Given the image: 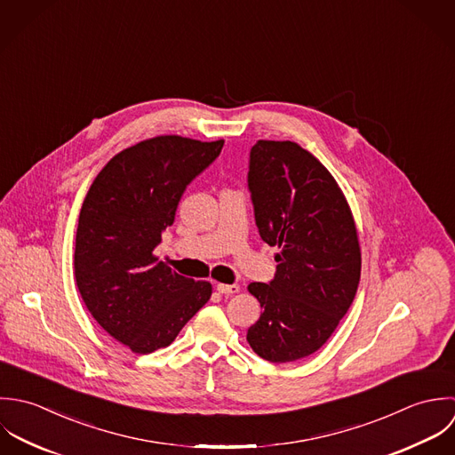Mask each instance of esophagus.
<instances>
[{
	"label": "esophagus",
	"mask_w": 455,
	"mask_h": 455,
	"mask_svg": "<svg viewBox=\"0 0 455 455\" xmlns=\"http://www.w3.org/2000/svg\"><path fill=\"white\" fill-rule=\"evenodd\" d=\"M216 290L223 295H234V293H239L241 286L239 284H223V283H218L216 284Z\"/></svg>",
	"instance_id": "1"
}]
</instances>
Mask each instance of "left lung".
<instances>
[{"instance_id": "left-lung-1", "label": "left lung", "mask_w": 455, "mask_h": 455, "mask_svg": "<svg viewBox=\"0 0 455 455\" xmlns=\"http://www.w3.org/2000/svg\"><path fill=\"white\" fill-rule=\"evenodd\" d=\"M248 188L260 237L279 248V264L271 283L248 286L262 315L246 339L269 363H295L325 345L354 302L355 221L332 174L290 140L251 148Z\"/></svg>"}]
</instances>
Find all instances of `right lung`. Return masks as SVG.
<instances>
[{"mask_svg":"<svg viewBox=\"0 0 455 455\" xmlns=\"http://www.w3.org/2000/svg\"><path fill=\"white\" fill-rule=\"evenodd\" d=\"M225 140L160 135L117 153L94 178L76 235V281L92 318L135 354L169 347L209 300V281L160 262L155 248L174 223L186 186Z\"/></svg>","mask_w":455,"mask_h":455,"instance_id":"obj_1","label":"right lung"}]
</instances>
